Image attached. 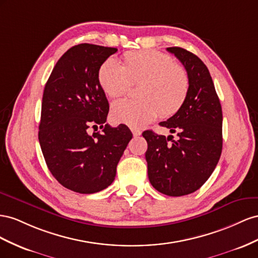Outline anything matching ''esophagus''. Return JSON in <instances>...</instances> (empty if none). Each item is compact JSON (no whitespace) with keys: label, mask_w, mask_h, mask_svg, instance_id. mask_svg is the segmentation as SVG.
<instances>
[{"label":"esophagus","mask_w":258,"mask_h":258,"mask_svg":"<svg viewBox=\"0 0 258 258\" xmlns=\"http://www.w3.org/2000/svg\"><path fill=\"white\" fill-rule=\"evenodd\" d=\"M132 133H133L134 137H137V136H141L142 135L141 130H138V128H132Z\"/></svg>","instance_id":"obj_1"}]
</instances>
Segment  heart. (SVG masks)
Wrapping results in <instances>:
<instances>
[{
    "label": "heart",
    "mask_w": 258,
    "mask_h": 258,
    "mask_svg": "<svg viewBox=\"0 0 258 258\" xmlns=\"http://www.w3.org/2000/svg\"><path fill=\"white\" fill-rule=\"evenodd\" d=\"M98 82L109 97L126 94L132 82L138 86L139 99H120L111 107L112 119L131 127H143L161 113L170 116L185 102L189 91V78L185 68L173 58L158 50L127 51L123 64L113 57L101 63Z\"/></svg>",
    "instance_id": "b5f03b06"
}]
</instances>
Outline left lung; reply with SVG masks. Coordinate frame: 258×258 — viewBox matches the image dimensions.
<instances>
[{
  "instance_id": "obj_1",
  "label": "left lung",
  "mask_w": 258,
  "mask_h": 258,
  "mask_svg": "<svg viewBox=\"0 0 258 258\" xmlns=\"http://www.w3.org/2000/svg\"><path fill=\"white\" fill-rule=\"evenodd\" d=\"M183 64L189 91L181 108L161 126L173 135L145 131L148 144V177L159 192L180 197L192 194L209 179L223 149V112L210 71L204 62L181 47H167Z\"/></svg>"
}]
</instances>
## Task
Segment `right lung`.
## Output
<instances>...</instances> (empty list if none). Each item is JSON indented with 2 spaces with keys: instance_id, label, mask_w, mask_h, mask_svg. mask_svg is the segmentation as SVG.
<instances>
[{
  "instance_id": "1",
  "label": "right lung",
  "mask_w": 258,
  "mask_h": 258,
  "mask_svg": "<svg viewBox=\"0 0 258 258\" xmlns=\"http://www.w3.org/2000/svg\"><path fill=\"white\" fill-rule=\"evenodd\" d=\"M117 49L79 44L59 58L45 84L39 142L51 175L64 188L95 194L114 180L116 165L133 137L124 124H106L109 102L98 70ZM103 133L90 135L97 128Z\"/></svg>"
}]
</instances>
